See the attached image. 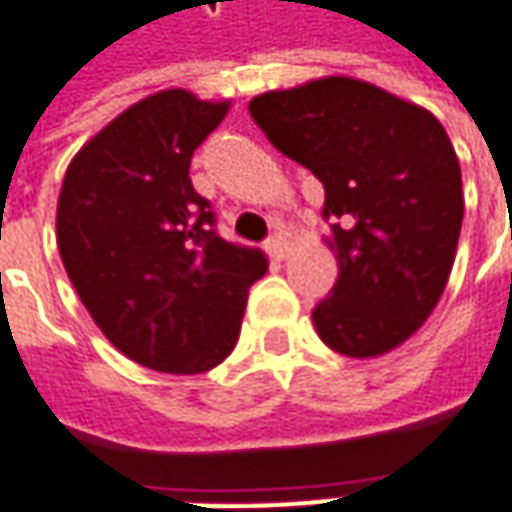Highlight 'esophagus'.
<instances>
[{"label": "esophagus", "mask_w": 512, "mask_h": 512, "mask_svg": "<svg viewBox=\"0 0 512 512\" xmlns=\"http://www.w3.org/2000/svg\"><path fill=\"white\" fill-rule=\"evenodd\" d=\"M266 252L274 257V260H286L289 257V240L283 232H274L272 238L266 240Z\"/></svg>", "instance_id": "esophagus-1"}]
</instances>
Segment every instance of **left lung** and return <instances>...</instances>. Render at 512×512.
<instances>
[{"instance_id":"8db88e82","label":"left lung","mask_w":512,"mask_h":512,"mask_svg":"<svg viewBox=\"0 0 512 512\" xmlns=\"http://www.w3.org/2000/svg\"><path fill=\"white\" fill-rule=\"evenodd\" d=\"M249 113L326 189L337 283L311 320L345 357H382L431 317L462 232V169L425 107L348 76L272 90Z\"/></svg>"}]
</instances>
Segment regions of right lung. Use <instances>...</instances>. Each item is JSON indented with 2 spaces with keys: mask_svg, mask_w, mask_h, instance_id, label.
<instances>
[{
  "mask_svg": "<svg viewBox=\"0 0 512 512\" xmlns=\"http://www.w3.org/2000/svg\"><path fill=\"white\" fill-rule=\"evenodd\" d=\"M229 101L189 90L141 98L64 172L56 243L104 337L161 374H203L238 343L249 286L269 263L229 243L189 178L192 152Z\"/></svg>",
  "mask_w": 512,
  "mask_h": 512,
  "instance_id": "obj_1",
  "label": "right lung"
}]
</instances>
